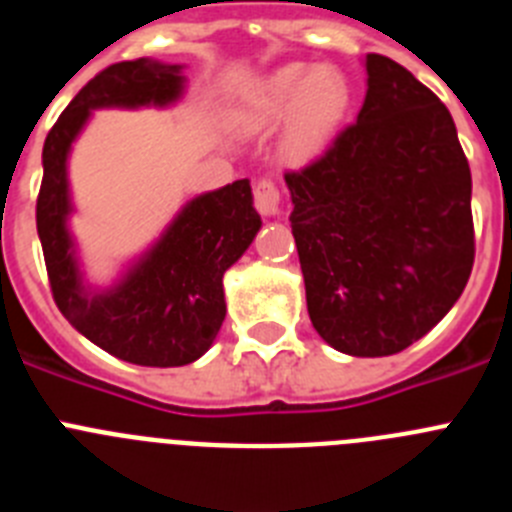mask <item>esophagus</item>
<instances>
[{
  "label": "esophagus",
  "mask_w": 512,
  "mask_h": 512,
  "mask_svg": "<svg viewBox=\"0 0 512 512\" xmlns=\"http://www.w3.org/2000/svg\"><path fill=\"white\" fill-rule=\"evenodd\" d=\"M253 205L261 215H279L282 212V192L271 179H259L253 187Z\"/></svg>",
  "instance_id": "esophagus-1"
}]
</instances>
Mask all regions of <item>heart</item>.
<instances>
[{
	"label": "heart",
	"mask_w": 512,
	"mask_h": 512,
	"mask_svg": "<svg viewBox=\"0 0 512 512\" xmlns=\"http://www.w3.org/2000/svg\"><path fill=\"white\" fill-rule=\"evenodd\" d=\"M346 110L348 87L336 69L292 63L266 81L251 117L271 125L289 115L284 148L292 158H307L333 135Z\"/></svg>",
	"instance_id": "1"
}]
</instances>
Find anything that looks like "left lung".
I'll return each mask as SVG.
<instances>
[{
	"label": "left lung",
	"instance_id": "1",
	"mask_svg": "<svg viewBox=\"0 0 512 512\" xmlns=\"http://www.w3.org/2000/svg\"><path fill=\"white\" fill-rule=\"evenodd\" d=\"M356 122L287 171L307 312L351 356L400 354L464 292L472 171L446 104L392 58L366 56Z\"/></svg>",
	"mask_w": 512,
	"mask_h": 512
}]
</instances>
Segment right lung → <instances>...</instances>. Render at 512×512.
I'll use <instances>...</instances> for the list:
<instances>
[{
    "label": "right lung",
    "instance_id": "1",
    "mask_svg": "<svg viewBox=\"0 0 512 512\" xmlns=\"http://www.w3.org/2000/svg\"><path fill=\"white\" fill-rule=\"evenodd\" d=\"M182 92L179 66L135 58L87 81L43 146L35 223L53 300L63 318L107 354L140 366H184L205 354L225 320L223 274L259 233L248 179L189 202L156 248L107 295H84L66 230L71 140L97 107L166 104Z\"/></svg>",
    "mask_w": 512,
    "mask_h": 512
}]
</instances>
